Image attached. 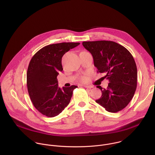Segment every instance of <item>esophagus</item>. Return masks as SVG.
<instances>
[{"mask_svg": "<svg viewBox=\"0 0 155 155\" xmlns=\"http://www.w3.org/2000/svg\"><path fill=\"white\" fill-rule=\"evenodd\" d=\"M84 87L85 88L88 89H91L92 88H93V87H92V86H88V85H84Z\"/></svg>", "mask_w": 155, "mask_h": 155, "instance_id": "34e87169", "label": "esophagus"}]
</instances>
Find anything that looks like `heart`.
<instances>
[{
  "mask_svg": "<svg viewBox=\"0 0 155 155\" xmlns=\"http://www.w3.org/2000/svg\"><path fill=\"white\" fill-rule=\"evenodd\" d=\"M80 80L82 82H86L88 81V78L87 76H82L81 77Z\"/></svg>",
  "mask_w": 155,
  "mask_h": 155,
  "instance_id": "heart-1",
  "label": "heart"
}]
</instances>
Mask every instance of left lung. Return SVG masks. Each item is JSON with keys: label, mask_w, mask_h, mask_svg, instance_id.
<instances>
[{"label": "left lung", "mask_w": 155, "mask_h": 155, "mask_svg": "<svg viewBox=\"0 0 155 155\" xmlns=\"http://www.w3.org/2000/svg\"><path fill=\"white\" fill-rule=\"evenodd\" d=\"M92 54L97 73H105L109 81L106 89L101 86V97L95 102L111 113L124 109L132 100L137 84V69L130 51L113 41L83 42Z\"/></svg>", "instance_id": "8db88e82"}]
</instances>
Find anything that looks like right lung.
<instances>
[{
    "label": "right lung",
    "instance_id": "obj_1",
    "mask_svg": "<svg viewBox=\"0 0 155 155\" xmlns=\"http://www.w3.org/2000/svg\"><path fill=\"white\" fill-rule=\"evenodd\" d=\"M80 43L63 42L45 46L31 58L27 72V86L35 107L45 116L58 115L69 104L78 87H58L57 79L63 68L62 57Z\"/></svg>",
    "mask_w": 155,
    "mask_h": 155
}]
</instances>
